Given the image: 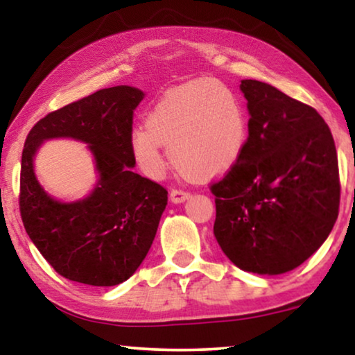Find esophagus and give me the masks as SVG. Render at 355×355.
Instances as JSON below:
<instances>
[{"instance_id": "esophagus-1", "label": "esophagus", "mask_w": 355, "mask_h": 355, "mask_svg": "<svg viewBox=\"0 0 355 355\" xmlns=\"http://www.w3.org/2000/svg\"><path fill=\"white\" fill-rule=\"evenodd\" d=\"M169 197H171V202L174 203H182L191 197V192L184 191V189H173L171 193H169Z\"/></svg>"}]
</instances>
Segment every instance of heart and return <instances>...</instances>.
Instances as JSON below:
<instances>
[{"mask_svg":"<svg viewBox=\"0 0 355 355\" xmlns=\"http://www.w3.org/2000/svg\"><path fill=\"white\" fill-rule=\"evenodd\" d=\"M249 139V121L239 96L216 79L174 87L130 134V152L140 171L163 178L169 147L173 162L196 176H216L239 162Z\"/></svg>","mask_w":355,"mask_h":355,"instance_id":"heart-1","label":"heart"}]
</instances>
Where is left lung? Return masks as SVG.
Wrapping results in <instances>:
<instances>
[{
  "label": "left lung",
  "mask_w": 355,
  "mask_h": 355,
  "mask_svg": "<svg viewBox=\"0 0 355 355\" xmlns=\"http://www.w3.org/2000/svg\"><path fill=\"white\" fill-rule=\"evenodd\" d=\"M249 139L239 162L211 186L218 244L237 268L283 275L331 232L339 208L331 130L312 106L260 80H241Z\"/></svg>",
  "instance_id": "left-lung-1"
}]
</instances>
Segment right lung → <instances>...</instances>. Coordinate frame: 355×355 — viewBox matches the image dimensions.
Returning a JSON list of instances; mask_svg holds the SVG:
<instances>
[{
  "label": "right lung",
  "instance_id": "obj_1",
  "mask_svg": "<svg viewBox=\"0 0 355 355\" xmlns=\"http://www.w3.org/2000/svg\"><path fill=\"white\" fill-rule=\"evenodd\" d=\"M145 94L129 85L95 92L53 111L27 135L21 164V216L28 237L64 278L116 286L135 273L157 234L168 191L134 173L130 152L134 111ZM51 138L85 143L97 182L89 196L62 202L37 182L35 157Z\"/></svg>",
  "mask_w": 355,
  "mask_h": 355
}]
</instances>
